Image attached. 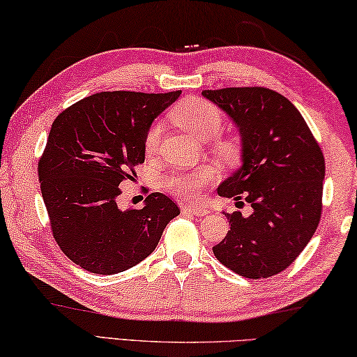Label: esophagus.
Wrapping results in <instances>:
<instances>
[{
	"instance_id": "1",
	"label": "esophagus",
	"mask_w": 357,
	"mask_h": 357,
	"mask_svg": "<svg viewBox=\"0 0 357 357\" xmlns=\"http://www.w3.org/2000/svg\"><path fill=\"white\" fill-rule=\"evenodd\" d=\"M183 212L196 215V217H206V215L210 213L208 207H202V206H196V204H185L182 207Z\"/></svg>"
}]
</instances>
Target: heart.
<instances>
[{"instance_id": "1", "label": "heart", "mask_w": 357, "mask_h": 357, "mask_svg": "<svg viewBox=\"0 0 357 357\" xmlns=\"http://www.w3.org/2000/svg\"><path fill=\"white\" fill-rule=\"evenodd\" d=\"M171 120L175 125L182 128V130L188 131L192 136L199 137L202 140H208L217 136L221 131L225 123V115L221 110L215 106V104L206 101V99L199 98H190L185 99L180 104H177L171 112ZM162 134V125L161 121H155L153 125L149 128L147 134H145L144 147L147 155H153L160 147V140ZM218 150L225 155H231L234 147L231 144H220ZM213 178V171L208 167L195 169V171L188 172H177L169 175L166 180L167 188L180 197H186V199H195L199 197L204 191V186L208 185Z\"/></svg>"}]
</instances>
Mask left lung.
Masks as SVG:
<instances>
[{
  "label": "left lung",
  "mask_w": 357,
  "mask_h": 357,
  "mask_svg": "<svg viewBox=\"0 0 357 357\" xmlns=\"http://www.w3.org/2000/svg\"><path fill=\"white\" fill-rule=\"evenodd\" d=\"M242 137V166L218 195L248 202L250 215L225 213L231 231L213 255L245 278H268L294 262L323 210L324 156L294 104L264 86L204 90Z\"/></svg>",
  "instance_id": "1"
}]
</instances>
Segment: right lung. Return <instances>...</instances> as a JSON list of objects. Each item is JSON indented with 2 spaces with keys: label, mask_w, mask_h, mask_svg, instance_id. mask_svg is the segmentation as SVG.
<instances>
[{
  "label": "right lung",
  "mask_w": 357,
  "mask_h": 357,
  "mask_svg": "<svg viewBox=\"0 0 357 357\" xmlns=\"http://www.w3.org/2000/svg\"><path fill=\"white\" fill-rule=\"evenodd\" d=\"M180 93H96L52 125L38 165L40 192L55 242L85 271L114 275L139 264L180 213L162 192L149 195L142 208L116 206L119 185L145 160L151 121Z\"/></svg>",
  "instance_id": "add662e5"
}]
</instances>
